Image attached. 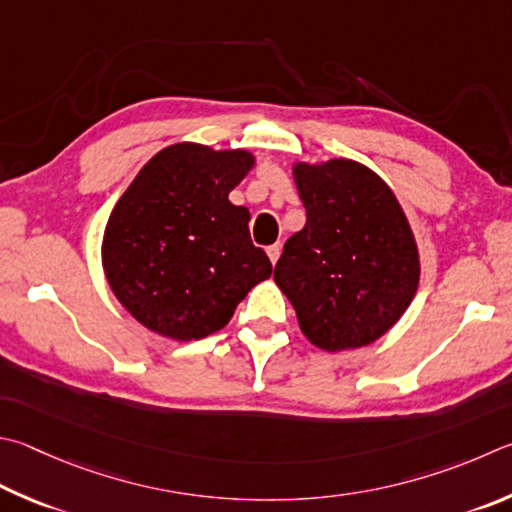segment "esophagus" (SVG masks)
Masks as SVG:
<instances>
[{
    "label": "esophagus",
    "mask_w": 512,
    "mask_h": 512,
    "mask_svg": "<svg viewBox=\"0 0 512 512\" xmlns=\"http://www.w3.org/2000/svg\"><path fill=\"white\" fill-rule=\"evenodd\" d=\"M266 253H268V259H271L273 264H277V259H280V253H282V246H280V244L268 246V248H266Z\"/></svg>",
    "instance_id": "1"
}]
</instances>
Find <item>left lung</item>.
Instances as JSON below:
<instances>
[{
    "label": "left lung",
    "instance_id": "8db88e82",
    "mask_svg": "<svg viewBox=\"0 0 512 512\" xmlns=\"http://www.w3.org/2000/svg\"><path fill=\"white\" fill-rule=\"evenodd\" d=\"M306 224L286 241L273 280L311 345L367 347L414 300L421 262L401 203L369 167L349 159L295 163Z\"/></svg>",
    "mask_w": 512,
    "mask_h": 512
}]
</instances>
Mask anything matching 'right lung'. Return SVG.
<instances>
[{
  "label": "right lung",
  "instance_id": "1",
  "mask_svg": "<svg viewBox=\"0 0 512 512\" xmlns=\"http://www.w3.org/2000/svg\"><path fill=\"white\" fill-rule=\"evenodd\" d=\"M255 165L246 150L165 147L111 210L102 268L118 302L159 336L199 340L224 329L273 266L228 194Z\"/></svg>",
  "mask_w": 512,
  "mask_h": 512
}]
</instances>
